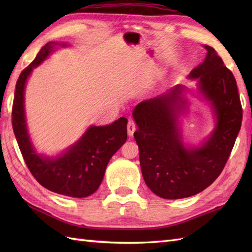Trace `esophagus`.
Returning <instances> with one entry per match:
<instances>
[{"label":"esophagus","mask_w":252,"mask_h":252,"mask_svg":"<svg viewBox=\"0 0 252 252\" xmlns=\"http://www.w3.org/2000/svg\"><path fill=\"white\" fill-rule=\"evenodd\" d=\"M126 129H127V134H129L130 136H132L133 134H134L135 129H136V125H135V122L133 121V120H129V121H127V126H126Z\"/></svg>","instance_id":"34e87169"}]
</instances>
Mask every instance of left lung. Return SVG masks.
Here are the masks:
<instances>
[{"mask_svg":"<svg viewBox=\"0 0 252 252\" xmlns=\"http://www.w3.org/2000/svg\"><path fill=\"white\" fill-rule=\"evenodd\" d=\"M189 78L210 101L217 117L211 136L199 147H185L178 117L185 108L178 85L167 94L144 100L133 110L134 133L146 185L164 199L190 197L210 186L221 174L242 126L243 108L234 74L211 46Z\"/></svg>","mask_w":252,"mask_h":252,"instance_id":"1","label":"left lung"}]
</instances>
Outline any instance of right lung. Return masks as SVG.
Listing matches in <instances>:
<instances>
[{
    "label": "right lung",
    "mask_w": 252,
    "mask_h": 252,
    "mask_svg": "<svg viewBox=\"0 0 252 252\" xmlns=\"http://www.w3.org/2000/svg\"><path fill=\"white\" fill-rule=\"evenodd\" d=\"M57 45L66 46L49 42L37 53L33 62L21 71L16 83L12 125L21 155L33 178L51 191L83 198L97 190L110 158L126 143L127 119L121 117L108 126H90L74 145L58 157H43L34 151L25 118L26 81L32 69L39 66Z\"/></svg>",
    "instance_id": "add662e5"
}]
</instances>
